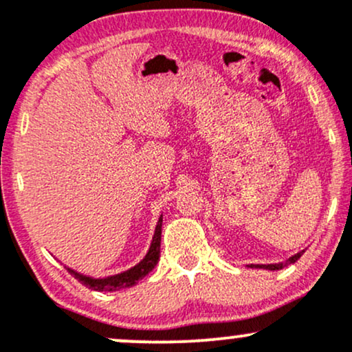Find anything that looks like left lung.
Listing matches in <instances>:
<instances>
[{
	"label": "left lung",
	"instance_id": "8db88e82",
	"mask_svg": "<svg viewBox=\"0 0 352 352\" xmlns=\"http://www.w3.org/2000/svg\"><path fill=\"white\" fill-rule=\"evenodd\" d=\"M305 253V250H301V252H298L296 254H293V256H289L286 261H281V263H268V265H246L248 268H260V270H270V272H274V270H281L285 268V266L294 263V261H298L301 258V254Z\"/></svg>",
	"mask_w": 352,
	"mask_h": 352
}]
</instances>
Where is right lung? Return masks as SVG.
Wrapping results in <instances>:
<instances>
[{"label":"right lung","mask_w":352,"mask_h":352,"mask_svg":"<svg viewBox=\"0 0 352 352\" xmlns=\"http://www.w3.org/2000/svg\"><path fill=\"white\" fill-rule=\"evenodd\" d=\"M162 217L160 215L159 220H157L155 225V232H153L152 236V243L148 246V252L145 253V256L139 263L132 266V268L125 270L122 273L117 274H111V276L106 278H94V276H87V274H82L76 270L66 266L67 272H69L76 280L86 285L87 288L94 289V292H119V289L124 288H131L142 280L144 276H147L148 273L155 268V265L159 263L160 258V236H162Z\"/></svg>","instance_id":"1"}]
</instances>
